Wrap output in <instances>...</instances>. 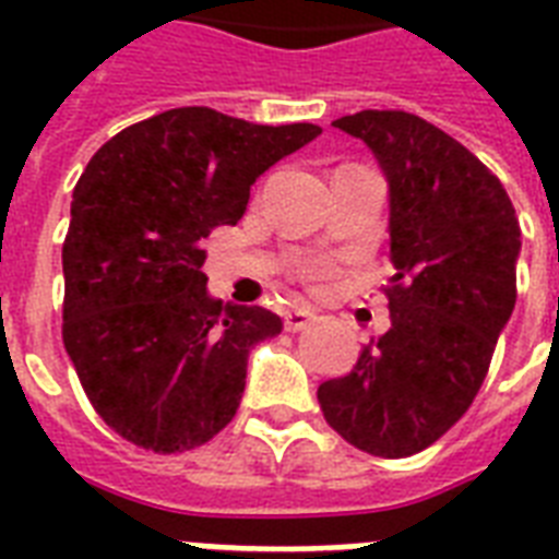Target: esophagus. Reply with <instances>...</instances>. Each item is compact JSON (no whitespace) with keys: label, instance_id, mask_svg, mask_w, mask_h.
I'll return each mask as SVG.
<instances>
[{"label":"esophagus","instance_id":"34e87169","mask_svg":"<svg viewBox=\"0 0 559 559\" xmlns=\"http://www.w3.org/2000/svg\"><path fill=\"white\" fill-rule=\"evenodd\" d=\"M313 322L316 313L313 310H305V307H296V310H287V313H284V328H287L289 333L305 331V328H310Z\"/></svg>","mask_w":559,"mask_h":559}]
</instances>
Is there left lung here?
I'll return each mask as SVG.
<instances>
[{
    "label": "left lung",
    "instance_id": "1",
    "mask_svg": "<svg viewBox=\"0 0 559 559\" xmlns=\"http://www.w3.org/2000/svg\"><path fill=\"white\" fill-rule=\"evenodd\" d=\"M333 127L362 139L389 182V331L319 385L324 420L357 450L406 459L481 389L516 305L520 219L502 182L452 135L403 109Z\"/></svg>",
    "mask_w": 559,
    "mask_h": 559
}]
</instances>
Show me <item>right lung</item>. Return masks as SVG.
Wrapping results in <instances>:
<instances>
[{"mask_svg": "<svg viewBox=\"0 0 559 559\" xmlns=\"http://www.w3.org/2000/svg\"><path fill=\"white\" fill-rule=\"evenodd\" d=\"M322 133L179 107L127 127L90 159L63 243V345L104 424L135 447L186 452L235 417L246 362L281 333L263 307L211 298L205 237Z\"/></svg>", "mask_w": 559, "mask_h": 559, "instance_id": "right-lung-1", "label": "right lung"}]
</instances>
